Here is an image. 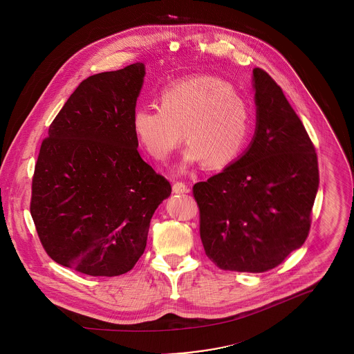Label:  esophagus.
<instances>
[{"label": "esophagus", "instance_id": "34e87169", "mask_svg": "<svg viewBox=\"0 0 354 354\" xmlns=\"http://www.w3.org/2000/svg\"><path fill=\"white\" fill-rule=\"evenodd\" d=\"M172 192L174 194H185V192H188V187L182 182H176L172 185Z\"/></svg>", "mask_w": 354, "mask_h": 354}]
</instances>
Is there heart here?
Masks as SVG:
<instances>
[{
    "mask_svg": "<svg viewBox=\"0 0 354 354\" xmlns=\"http://www.w3.org/2000/svg\"><path fill=\"white\" fill-rule=\"evenodd\" d=\"M160 106H139L133 130L153 159L165 162L182 142L188 143L182 169L201 163L208 169L230 166L244 151L254 118L250 103L234 86L212 75L174 81L160 91Z\"/></svg>",
    "mask_w": 354,
    "mask_h": 354,
    "instance_id": "1",
    "label": "heart"
}]
</instances>
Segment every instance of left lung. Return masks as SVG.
<instances>
[{
  "mask_svg": "<svg viewBox=\"0 0 354 354\" xmlns=\"http://www.w3.org/2000/svg\"><path fill=\"white\" fill-rule=\"evenodd\" d=\"M256 130L247 151L194 185L205 254L220 270L260 273L300 248L319 189L315 146L281 87L253 68Z\"/></svg>",
  "mask_w": 354,
  "mask_h": 354,
  "instance_id": "left-lung-1",
  "label": "left lung"
}]
</instances>
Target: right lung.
Segmentation results:
<instances>
[{
	"mask_svg": "<svg viewBox=\"0 0 354 354\" xmlns=\"http://www.w3.org/2000/svg\"><path fill=\"white\" fill-rule=\"evenodd\" d=\"M136 62L82 81L51 122L34 169L30 214L51 259L88 276L133 270L171 185L138 152Z\"/></svg>",
	"mask_w": 354,
	"mask_h": 354,
	"instance_id": "obj_1",
	"label": "right lung"
}]
</instances>
